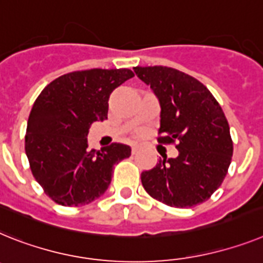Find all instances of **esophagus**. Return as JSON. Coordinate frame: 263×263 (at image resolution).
Masks as SVG:
<instances>
[{
	"mask_svg": "<svg viewBox=\"0 0 263 263\" xmlns=\"http://www.w3.org/2000/svg\"><path fill=\"white\" fill-rule=\"evenodd\" d=\"M140 145H138V143H133V145H132V153L133 154H136L137 152H138V150H140Z\"/></svg>",
	"mask_w": 263,
	"mask_h": 263,
	"instance_id": "esophagus-1",
	"label": "esophagus"
}]
</instances>
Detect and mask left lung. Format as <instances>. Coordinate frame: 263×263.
Listing matches in <instances>:
<instances>
[{"label":"left lung","mask_w":263,"mask_h":263,"mask_svg":"<svg viewBox=\"0 0 263 263\" xmlns=\"http://www.w3.org/2000/svg\"><path fill=\"white\" fill-rule=\"evenodd\" d=\"M134 71L159 101L158 142H178V157L159 159L142 172V186L173 208L205 202L223 182L232 162L233 141L222 107L205 85L177 69L137 66Z\"/></svg>","instance_id":"1"}]
</instances>
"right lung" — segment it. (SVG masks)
Segmentation results:
<instances>
[{
	"instance_id": "right-lung-1",
	"label": "right lung",
	"mask_w": 263,
	"mask_h": 263,
	"mask_svg": "<svg viewBox=\"0 0 263 263\" xmlns=\"http://www.w3.org/2000/svg\"><path fill=\"white\" fill-rule=\"evenodd\" d=\"M132 77L130 69L73 71L51 81L35 100L25 152L35 181L58 205L97 199L111 182L113 166L132 154L117 142L89 150L86 138L91 123L107 120L111 91Z\"/></svg>"
}]
</instances>
